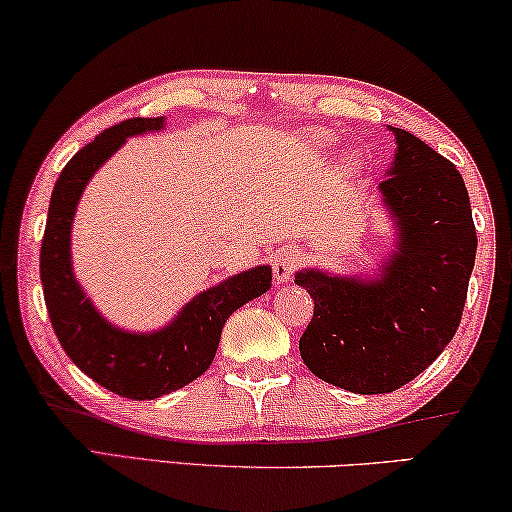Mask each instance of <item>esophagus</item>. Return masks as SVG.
I'll return each mask as SVG.
<instances>
[{
	"instance_id": "1",
	"label": "esophagus",
	"mask_w": 512,
	"mask_h": 512,
	"mask_svg": "<svg viewBox=\"0 0 512 512\" xmlns=\"http://www.w3.org/2000/svg\"><path fill=\"white\" fill-rule=\"evenodd\" d=\"M301 262H304V253H301L297 246L280 248L271 262L273 278H276L278 283H287V280H292L294 271H297V266Z\"/></svg>"
}]
</instances>
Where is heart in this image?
I'll use <instances>...</instances> for the list:
<instances>
[{
	"instance_id": "1",
	"label": "heart",
	"mask_w": 512,
	"mask_h": 512,
	"mask_svg": "<svg viewBox=\"0 0 512 512\" xmlns=\"http://www.w3.org/2000/svg\"><path fill=\"white\" fill-rule=\"evenodd\" d=\"M308 143H311V148L318 150V153H327V150L336 148L338 143V136L331 134V132H313L308 136ZM348 162H355V157H348Z\"/></svg>"
}]
</instances>
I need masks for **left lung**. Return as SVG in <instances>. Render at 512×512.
Wrapping results in <instances>:
<instances>
[{
	"label": "left lung",
	"instance_id": "obj_1",
	"mask_svg": "<svg viewBox=\"0 0 512 512\" xmlns=\"http://www.w3.org/2000/svg\"><path fill=\"white\" fill-rule=\"evenodd\" d=\"M380 183L397 241L376 273L301 269L313 297L299 341L304 364L341 390L385 394L420 376L452 341L475 262L471 201L455 164L406 129Z\"/></svg>",
	"mask_w": 512,
	"mask_h": 512
}]
</instances>
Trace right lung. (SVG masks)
I'll use <instances>...</instances> for the list:
<instances>
[{"label":"right lung","instance_id":"right-lung-1","mask_svg":"<svg viewBox=\"0 0 512 512\" xmlns=\"http://www.w3.org/2000/svg\"><path fill=\"white\" fill-rule=\"evenodd\" d=\"M164 129V118H132L104 129L78 150L53 187L41 243L43 299L57 341L71 362L109 392L150 401L181 390L211 366L222 327L236 308L271 290V266L234 273L199 292L155 331L111 325L74 276L71 225L90 178L129 136Z\"/></svg>","mask_w":512,"mask_h":512}]
</instances>
